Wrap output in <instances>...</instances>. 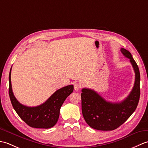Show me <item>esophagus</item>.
Masks as SVG:
<instances>
[{
	"mask_svg": "<svg viewBox=\"0 0 148 148\" xmlns=\"http://www.w3.org/2000/svg\"><path fill=\"white\" fill-rule=\"evenodd\" d=\"M74 90H76V91H78V90H79L81 88V85H80L79 84L76 83V84H74Z\"/></svg>",
	"mask_w": 148,
	"mask_h": 148,
	"instance_id": "1",
	"label": "esophagus"
}]
</instances>
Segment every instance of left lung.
<instances>
[{"label": "left lung", "instance_id": "8db88e82", "mask_svg": "<svg viewBox=\"0 0 148 148\" xmlns=\"http://www.w3.org/2000/svg\"><path fill=\"white\" fill-rule=\"evenodd\" d=\"M122 54L130 59L136 74L133 89L121 102L106 101L95 91L89 88L81 90L82 113L86 123L94 129L113 130L124 123L136 109L140 98V72L131 53L124 48Z\"/></svg>", "mask_w": 148, "mask_h": 148}]
</instances>
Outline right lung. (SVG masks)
Instances as JSON below:
<instances>
[{
  "instance_id": "add662e5",
  "label": "right lung",
  "mask_w": 148,
  "mask_h": 148,
  "mask_svg": "<svg viewBox=\"0 0 148 148\" xmlns=\"http://www.w3.org/2000/svg\"><path fill=\"white\" fill-rule=\"evenodd\" d=\"M11 68L9 75V95L15 111L29 126L36 128H49L57 123L60 110L67 97L74 90L73 85H68L56 90L46 101L36 107L21 104L12 92L11 81Z\"/></svg>"
}]
</instances>
